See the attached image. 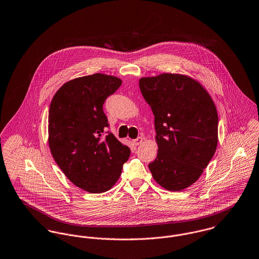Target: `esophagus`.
<instances>
[{"instance_id":"obj_1","label":"esophagus","mask_w":259,"mask_h":259,"mask_svg":"<svg viewBox=\"0 0 259 259\" xmlns=\"http://www.w3.org/2000/svg\"><path fill=\"white\" fill-rule=\"evenodd\" d=\"M142 141H143V138H141V137H140V138H138V139H136V140H134L133 141V142L136 144V145H140V144H141L142 143Z\"/></svg>"}]
</instances>
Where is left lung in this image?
Here are the masks:
<instances>
[{"label":"left lung","mask_w":259,"mask_h":259,"mask_svg":"<svg viewBox=\"0 0 259 259\" xmlns=\"http://www.w3.org/2000/svg\"><path fill=\"white\" fill-rule=\"evenodd\" d=\"M141 94L154 115L157 157L148 164L153 179L168 191L195 183L215 152L218 113L197 80L162 73L140 79Z\"/></svg>","instance_id":"8db88e82"}]
</instances>
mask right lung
<instances>
[{
	"label": "right lung",
	"instance_id": "obj_1",
	"mask_svg": "<svg viewBox=\"0 0 259 259\" xmlns=\"http://www.w3.org/2000/svg\"><path fill=\"white\" fill-rule=\"evenodd\" d=\"M121 80L102 73L63 84L52 98L48 115V144L55 162L79 188L104 193L118 181L131 155L109 126L103 105Z\"/></svg>",
	"mask_w": 259,
	"mask_h": 259
}]
</instances>
